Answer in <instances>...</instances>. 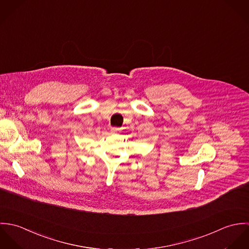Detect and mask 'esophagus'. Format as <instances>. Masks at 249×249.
<instances>
[{"mask_svg":"<svg viewBox=\"0 0 249 249\" xmlns=\"http://www.w3.org/2000/svg\"><path fill=\"white\" fill-rule=\"evenodd\" d=\"M118 131H120V128H119V127H111V132H112V133H116V132H118Z\"/></svg>","mask_w":249,"mask_h":249,"instance_id":"esophagus-1","label":"esophagus"}]
</instances>
